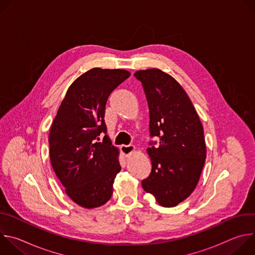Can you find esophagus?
Returning <instances> with one entry per match:
<instances>
[{"label": "esophagus", "mask_w": 255, "mask_h": 255, "mask_svg": "<svg viewBox=\"0 0 255 255\" xmlns=\"http://www.w3.org/2000/svg\"><path fill=\"white\" fill-rule=\"evenodd\" d=\"M135 150V146L134 145H122L121 146V151L127 156L129 155L131 152H133Z\"/></svg>", "instance_id": "obj_1"}]
</instances>
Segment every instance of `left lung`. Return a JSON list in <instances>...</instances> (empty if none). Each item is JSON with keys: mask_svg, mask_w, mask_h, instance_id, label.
<instances>
[{"mask_svg": "<svg viewBox=\"0 0 255 255\" xmlns=\"http://www.w3.org/2000/svg\"><path fill=\"white\" fill-rule=\"evenodd\" d=\"M149 109L147 148L151 172L141 181L143 190L152 194L163 207H174L195 190L206 159L203 125L180 85L157 68L138 70Z\"/></svg>", "mask_w": 255, "mask_h": 255, "instance_id": "obj_1", "label": "left lung"}]
</instances>
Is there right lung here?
Masks as SVG:
<instances>
[{
    "instance_id": "obj_1",
    "label": "right lung",
    "mask_w": 255,
    "mask_h": 255,
    "mask_svg": "<svg viewBox=\"0 0 255 255\" xmlns=\"http://www.w3.org/2000/svg\"><path fill=\"white\" fill-rule=\"evenodd\" d=\"M129 77L124 69L85 72L68 88L51 125L52 168L67 196L84 208L100 207L113 195L121 166L119 151L107 135L105 108L109 96Z\"/></svg>"
}]
</instances>
